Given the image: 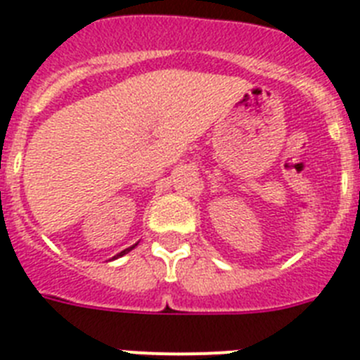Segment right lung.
Returning <instances> with one entry per match:
<instances>
[{
    "mask_svg": "<svg viewBox=\"0 0 360 360\" xmlns=\"http://www.w3.org/2000/svg\"><path fill=\"white\" fill-rule=\"evenodd\" d=\"M134 246H136V245H134ZM134 246H130V248H127V250H123L120 255H123V254H127V252H130V250H132V248H134Z\"/></svg>",
    "mask_w": 360,
    "mask_h": 360,
    "instance_id": "obj_1",
    "label": "right lung"
}]
</instances>
